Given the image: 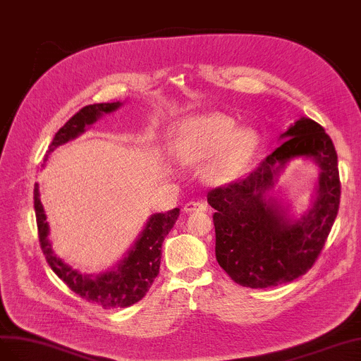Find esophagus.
Listing matches in <instances>:
<instances>
[{
  "instance_id": "34e87169",
  "label": "esophagus",
  "mask_w": 361,
  "mask_h": 361,
  "mask_svg": "<svg viewBox=\"0 0 361 361\" xmlns=\"http://www.w3.org/2000/svg\"><path fill=\"white\" fill-rule=\"evenodd\" d=\"M185 212H193V211H207V204L202 201H189L184 205Z\"/></svg>"
}]
</instances>
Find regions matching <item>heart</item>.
<instances>
[{
	"label": "heart",
	"mask_w": 361,
	"mask_h": 361,
	"mask_svg": "<svg viewBox=\"0 0 361 361\" xmlns=\"http://www.w3.org/2000/svg\"><path fill=\"white\" fill-rule=\"evenodd\" d=\"M257 144L256 130L236 129L232 117L214 113L181 122L176 128L172 150L184 164H196L211 157L205 168L207 178L226 183L247 165Z\"/></svg>",
	"instance_id": "heart-1"
}]
</instances>
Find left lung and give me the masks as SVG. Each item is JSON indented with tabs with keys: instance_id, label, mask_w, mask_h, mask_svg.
I'll return each instance as SVG.
<instances>
[{
	"instance_id": "8db88e82",
	"label": "left lung",
	"mask_w": 361,
	"mask_h": 361,
	"mask_svg": "<svg viewBox=\"0 0 361 361\" xmlns=\"http://www.w3.org/2000/svg\"><path fill=\"white\" fill-rule=\"evenodd\" d=\"M283 144L247 178L208 192L216 209V257L243 287L268 288L308 272L322 252L341 201L338 154L324 128L302 117L281 135ZM295 157L312 158L320 168L314 207L290 221L267 192L279 171Z\"/></svg>"
}]
</instances>
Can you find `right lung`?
<instances>
[{"mask_svg": "<svg viewBox=\"0 0 361 361\" xmlns=\"http://www.w3.org/2000/svg\"><path fill=\"white\" fill-rule=\"evenodd\" d=\"M122 105L117 102H102L92 104L78 110L68 122H66L56 133L55 138L49 145L46 157L56 149L58 145L74 140L80 133L85 132V128L95 123L105 113H111ZM34 209L38 228L39 245L43 255L51 271L55 272L62 281L68 286L75 295L82 299L97 303L104 310L126 308L133 303L140 302L145 293L152 287L154 278L159 274L160 256H162V244L165 236L173 228L178 216L180 208H173L168 212H157L147 221L144 231L141 232L137 243L129 250L128 256L120 260L113 271L99 275H85L73 269L71 266L63 263L53 251L49 241V223L42 201H39L38 184L34 188Z\"/></svg>", "mask_w": 361, "mask_h": 361, "instance_id": "add662e5", "label": "right lung"}]
</instances>
